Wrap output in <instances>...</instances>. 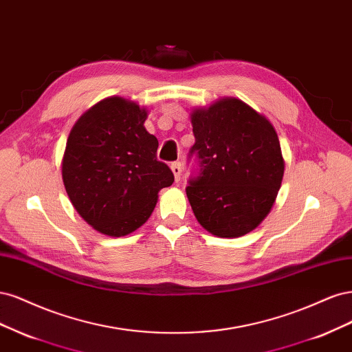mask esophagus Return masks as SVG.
Here are the masks:
<instances>
[{
    "instance_id": "obj_1",
    "label": "esophagus",
    "mask_w": 352,
    "mask_h": 352,
    "mask_svg": "<svg viewBox=\"0 0 352 352\" xmlns=\"http://www.w3.org/2000/svg\"><path fill=\"white\" fill-rule=\"evenodd\" d=\"M171 171H173V174H174L175 181H179V178H181V171H183V165H181V162H174V164H171Z\"/></svg>"
}]
</instances>
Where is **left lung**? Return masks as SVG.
Returning <instances> with one entry per match:
<instances>
[{
	"label": "left lung",
	"mask_w": 352,
	"mask_h": 352,
	"mask_svg": "<svg viewBox=\"0 0 352 352\" xmlns=\"http://www.w3.org/2000/svg\"><path fill=\"white\" fill-rule=\"evenodd\" d=\"M200 171L187 197L199 223L221 238L253 231L274 206L285 171L276 130L245 102L222 98L191 111Z\"/></svg>",
	"instance_id": "obj_1"
}]
</instances>
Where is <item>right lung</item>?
<instances>
[{
	"label": "right lung",
	"instance_id": "1",
	"mask_svg": "<svg viewBox=\"0 0 352 352\" xmlns=\"http://www.w3.org/2000/svg\"><path fill=\"white\" fill-rule=\"evenodd\" d=\"M147 109L109 96L76 121L61 162L72 205L98 232L124 236L149 219L161 188L174 174L156 160L157 139L147 133Z\"/></svg>",
	"mask_w": 352,
	"mask_h": 352
}]
</instances>
